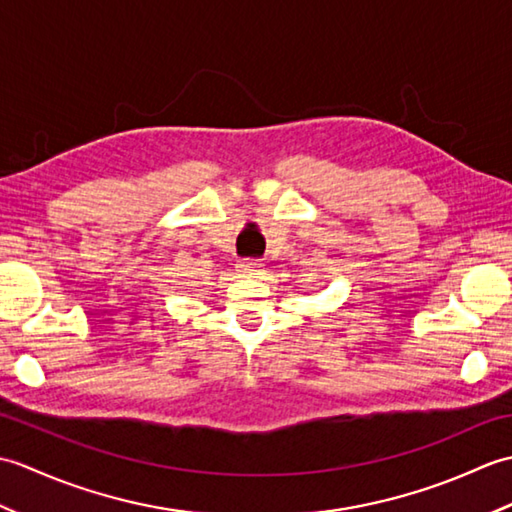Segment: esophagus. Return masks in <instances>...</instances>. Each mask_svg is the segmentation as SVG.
Here are the masks:
<instances>
[{
	"instance_id": "esophagus-1",
	"label": "esophagus",
	"mask_w": 512,
	"mask_h": 512,
	"mask_svg": "<svg viewBox=\"0 0 512 512\" xmlns=\"http://www.w3.org/2000/svg\"><path fill=\"white\" fill-rule=\"evenodd\" d=\"M264 266L257 262V259H239L237 264V273L242 277H248V275H259V270H262Z\"/></svg>"
}]
</instances>
